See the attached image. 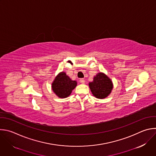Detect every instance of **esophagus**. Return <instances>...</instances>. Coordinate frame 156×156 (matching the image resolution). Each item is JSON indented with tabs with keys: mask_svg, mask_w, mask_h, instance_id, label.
Wrapping results in <instances>:
<instances>
[{
	"mask_svg": "<svg viewBox=\"0 0 156 156\" xmlns=\"http://www.w3.org/2000/svg\"><path fill=\"white\" fill-rule=\"evenodd\" d=\"M80 82L82 84H84L85 83V80L83 78H81V79H80Z\"/></svg>",
	"mask_w": 156,
	"mask_h": 156,
	"instance_id": "1",
	"label": "esophagus"
}]
</instances>
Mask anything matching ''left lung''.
Instances as JSON below:
<instances>
[{"instance_id": "left-lung-1", "label": "left lung", "mask_w": 156, "mask_h": 156, "mask_svg": "<svg viewBox=\"0 0 156 156\" xmlns=\"http://www.w3.org/2000/svg\"><path fill=\"white\" fill-rule=\"evenodd\" d=\"M89 87L92 94L97 98H105L112 92L113 84L111 80L104 73H99L92 82L89 83Z\"/></svg>"}]
</instances>
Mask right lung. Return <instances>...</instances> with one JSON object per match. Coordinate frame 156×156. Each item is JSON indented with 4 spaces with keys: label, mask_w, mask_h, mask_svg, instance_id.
I'll use <instances>...</instances> for the list:
<instances>
[{
    "label": "right lung",
    "mask_w": 156,
    "mask_h": 156,
    "mask_svg": "<svg viewBox=\"0 0 156 156\" xmlns=\"http://www.w3.org/2000/svg\"><path fill=\"white\" fill-rule=\"evenodd\" d=\"M76 81H72L65 72L60 73L52 84V89L60 98H66L76 86Z\"/></svg>",
    "instance_id": "1"
}]
</instances>
